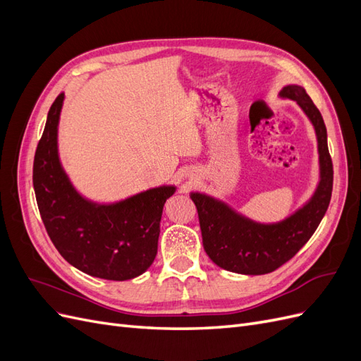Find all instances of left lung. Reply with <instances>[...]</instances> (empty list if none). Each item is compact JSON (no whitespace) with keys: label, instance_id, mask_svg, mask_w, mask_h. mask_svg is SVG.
Returning a JSON list of instances; mask_svg holds the SVG:
<instances>
[{"label":"left lung","instance_id":"left-lung-1","mask_svg":"<svg viewBox=\"0 0 361 361\" xmlns=\"http://www.w3.org/2000/svg\"><path fill=\"white\" fill-rule=\"evenodd\" d=\"M280 96L302 108L318 137L321 182L310 202L280 223L259 224L204 194L190 195L197 207L206 255L220 268L238 274H268L286 264L312 238L331 200L333 161L324 118L302 87L286 85Z\"/></svg>","mask_w":361,"mask_h":361}]
</instances>
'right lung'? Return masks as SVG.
Masks as SVG:
<instances>
[{"instance_id": "1", "label": "right lung", "mask_w": 361, "mask_h": 361, "mask_svg": "<svg viewBox=\"0 0 361 361\" xmlns=\"http://www.w3.org/2000/svg\"><path fill=\"white\" fill-rule=\"evenodd\" d=\"M64 93L49 108L32 164V185L52 244L71 265L105 280L134 279L158 251L162 207L174 187L140 192L116 204H94L73 190L57 154V125Z\"/></svg>"}]
</instances>
